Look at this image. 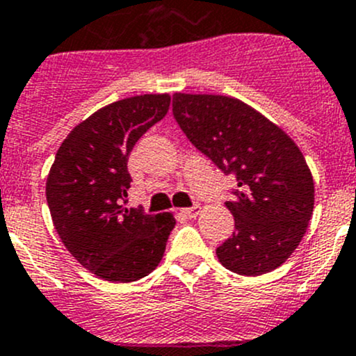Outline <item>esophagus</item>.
<instances>
[{"mask_svg":"<svg viewBox=\"0 0 356 356\" xmlns=\"http://www.w3.org/2000/svg\"><path fill=\"white\" fill-rule=\"evenodd\" d=\"M181 213L184 215V217H188V218H195L196 215L200 213V207H198V204H195V207H191V208H182Z\"/></svg>","mask_w":356,"mask_h":356,"instance_id":"34e87169","label":"esophagus"}]
</instances>
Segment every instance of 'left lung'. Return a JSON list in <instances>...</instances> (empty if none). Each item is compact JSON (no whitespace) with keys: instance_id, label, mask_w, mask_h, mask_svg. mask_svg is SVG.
<instances>
[{"instance_id":"8db88e82","label":"left lung","mask_w":356,"mask_h":356,"mask_svg":"<svg viewBox=\"0 0 356 356\" xmlns=\"http://www.w3.org/2000/svg\"><path fill=\"white\" fill-rule=\"evenodd\" d=\"M172 113L186 138L238 189L227 208L234 232L217 248L220 264L261 275L291 257L314 211V179L293 139L236 98L175 92Z\"/></svg>"}]
</instances>
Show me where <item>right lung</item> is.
Instances as JSON below:
<instances>
[{"instance_id": "add662e5", "label": "right lung", "mask_w": 356, "mask_h": 356, "mask_svg": "<svg viewBox=\"0 0 356 356\" xmlns=\"http://www.w3.org/2000/svg\"><path fill=\"white\" fill-rule=\"evenodd\" d=\"M168 105V95H143L98 110L67 136L49 170L46 200L60 239L105 281L132 282L155 270L175 225L172 213L125 208L129 155Z\"/></svg>"}]
</instances>
